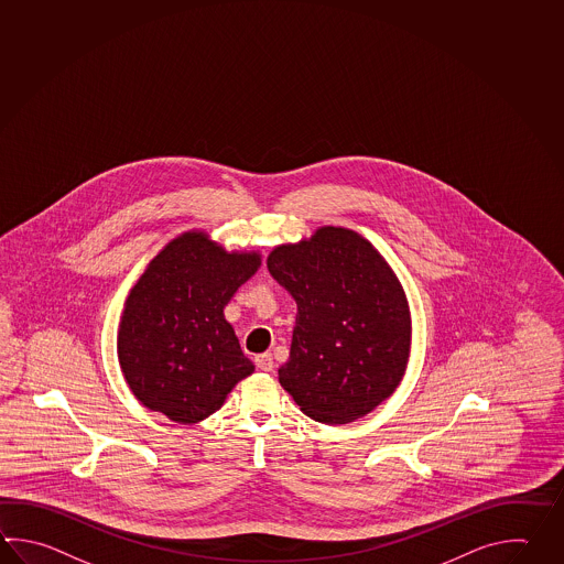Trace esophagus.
I'll list each match as a JSON object with an SVG mask.
<instances>
[{
	"label": "esophagus",
	"mask_w": 564,
	"mask_h": 564,
	"mask_svg": "<svg viewBox=\"0 0 564 564\" xmlns=\"http://www.w3.org/2000/svg\"><path fill=\"white\" fill-rule=\"evenodd\" d=\"M254 364L261 371H273V368H275V361H273L271 354H261V356L254 357Z\"/></svg>",
	"instance_id": "1"
}]
</instances>
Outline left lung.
<instances>
[{"label": "left lung", "mask_w": 564, "mask_h": 564, "mask_svg": "<svg viewBox=\"0 0 564 564\" xmlns=\"http://www.w3.org/2000/svg\"><path fill=\"white\" fill-rule=\"evenodd\" d=\"M267 267L297 303L279 381L301 410L347 424L388 400L408 364L410 313L378 251L354 230L323 227L276 247Z\"/></svg>", "instance_id": "8db88e82"}]
</instances>
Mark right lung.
I'll return each mask as SVG.
<instances>
[{"label": "right lung", "instance_id": "add662e5", "mask_svg": "<svg viewBox=\"0 0 564 564\" xmlns=\"http://www.w3.org/2000/svg\"><path fill=\"white\" fill-rule=\"evenodd\" d=\"M257 267L259 254L227 253L203 232H186L152 259L118 332L120 368L142 405L196 424L253 373L223 310Z\"/></svg>", "mask_w": 564, "mask_h": 564}]
</instances>
